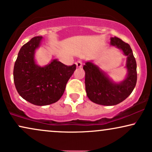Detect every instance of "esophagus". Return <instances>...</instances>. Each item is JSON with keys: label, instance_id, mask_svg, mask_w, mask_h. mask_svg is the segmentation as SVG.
Masks as SVG:
<instances>
[{"label": "esophagus", "instance_id": "1", "mask_svg": "<svg viewBox=\"0 0 152 152\" xmlns=\"http://www.w3.org/2000/svg\"><path fill=\"white\" fill-rule=\"evenodd\" d=\"M75 65H76V66H77V67H82V61H77L76 63H75Z\"/></svg>", "mask_w": 152, "mask_h": 152}]
</instances>
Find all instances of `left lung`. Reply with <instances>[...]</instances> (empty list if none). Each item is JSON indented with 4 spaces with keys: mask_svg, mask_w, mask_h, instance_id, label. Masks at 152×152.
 Here are the masks:
<instances>
[{
    "mask_svg": "<svg viewBox=\"0 0 152 152\" xmlns=\"http://www.w3.org/2000/svg\"><path fill=\"white\" fill-rule=\"evenodd\" d=\"M110 44L127 56L125 67L128 74L123 81L114 82L91 61L86 62L83 66L87 96L92 102L103 106H114L124 101L132 92L137 82V63L130 45L115 37L110 38Z\"/></svg>",
    "mask_w": 152,
    "mask_h": 152,
    "instance_id": "8db88e82",
    "label": "left lung"
}]
</instances>
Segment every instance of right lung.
<instances>
[{
	"label": "right lung",
	"instance_id": "obj_1",
	"mask_svg": "<svg viewBox=\"0 0 152 152\" xmlns=\"http://www.w3.org/2000/svg\"><path fill=\"white\" fill-rule=\"evenodd\" d=\"M42 37H35L22 46L15 63L13 77L16 89L24 99L37 106H46L61 99L66 84L76 69L57 59L41 67L34 59Z\"/></svg>",
	"mask_w": 152,
	"mask_h": 152
}]
</instances>
